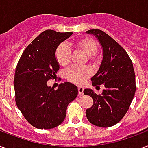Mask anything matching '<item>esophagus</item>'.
I'll use <instances>...</instances> for the list:
<instances>
[{"label":"esophagus","instance_id":"obj_1","mask_svg":"<svg viewBox=\"0 0 148 148\" xmlns=\"http://www.w3.org/2000/svg\"><path fill=\"white\" fill-rule=\"evenodd\" d=\"M78 91H79V95L82 96L83 95V88L82 86L78 87Z\"/></svg>","mask_w":148,"mask_h":148}]
</instances>
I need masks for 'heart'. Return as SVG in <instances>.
Instances as JSON below:
<instances>
[{"label":"heart","mask_w":148,"mask_h":148,"mask_svg":"<svg viewBox=\"0 0 148 148\" xmlns=\"http://www.w3.org/2000/svg\"><path fill=\"white\" fill-rule=\"evenodd\" d=\"M73 45L75 48L82 50L90 56H94L98 51L97 44L90 38H82L78 39L73 42ZM56 58L58 65L62 67L67 66L69 64L71 49L66 43H61L56 49ZM91 69L88 67L71 66L65 71V77L66 79L74 83H81L91 75Z\"/></svg>","instance_id":"heart-1"}]
</instances>
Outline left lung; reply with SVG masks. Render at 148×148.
Wrapping results in <instances>:
<instances>
[{"label": "left lung", "instance_id": "left-lung-1", "mask_svg": "<svg viewBox=\"0 0 148 148\" xmlns=\"http://www.w3.org/2000/svg\"><path fill=\"white\" fill-rule=\"evenodd\" d=\"M86 33L94 35L103 50L100 67L91 80L94 86L103 84L105 90L101 95L90 89L84 90V94L93 99V105L87 109L86 115L93 125L109 127L121 121L134 99L136 91L134 66L124 49L106 32L91 29Z\"/></svg>", "mask_w": 148, "mask_h": 148}]
</instances>
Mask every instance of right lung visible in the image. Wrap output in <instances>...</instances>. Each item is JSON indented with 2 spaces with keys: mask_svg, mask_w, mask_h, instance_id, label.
Masks as SVG:
<instances>
[{
  "mask_svg": "<svg viewBox=\"0 0 148 148\" xmlns=\"http://www.w3.org/2000/svg\"><path fill=\"white\" fill-rule=\"evenodd\" d=\"M73 32H42L23 51L14 74L15 102L28 123L38 129L49 130L65 120L69 103L78 95L75 85L65 82L58 90L47 86L56 77L59 65L56 51Z\"/></svg>",
  "mask_w": 148,
  "mask_h": 148,
  "instance_id": "1",
  "label": "right lung"
}]
</instances>
